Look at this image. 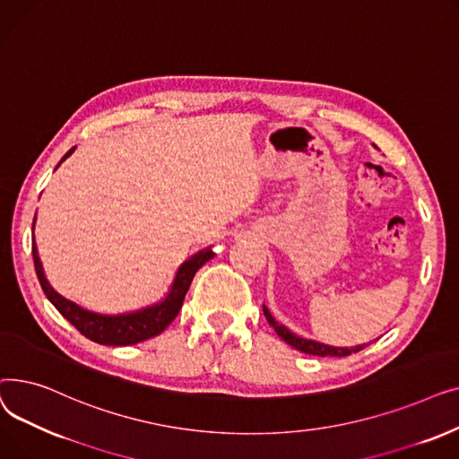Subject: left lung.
I'll return each mask as SVG.
<instances>
[{
    "label": "left lung",
    "mask_w": 459,
    "mask_h": 459,
    "mask_svg": "<svg viewBox=\"0 0 459 459\" xmlns=\"http://www.w3.org/2000/svg\"><path fill=\"white\" fill-rule=\"evenodd\" d=\"M374 147H376V144H374ZM264 315H266V320L270 322V325L275 329V333L281 336V339H282L286 344H290L292 348H296V350H299V351H303V353H307V355H318V357H327V355H329V357H346V355H350V353L360 351V350H363V348L367 346V344H359V346H355V348H336V346H329V344H324V342L303 339V336H299V334L292 333L288 327L281 325V324L272 316V312L268 310L266 305H264Z\"/></svg>",
    "instance_id": "left-lung-1"
}]
</instances>
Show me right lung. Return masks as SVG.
<instances>
[{"mask_svg": "<svg viewBox=\"0 0 459 459\" xmlns=\"http://www.w3.org/2000/svg\"><path fill=\"white\" fill-rule=\"evenodd\" d=\"M74 151H76V147H72L61 158L57 167ZM35 220H37V215H35ZM35 220H33V230H35ZM210 258H213V251H212V247H206L193 256H189L187 260H184L180 264V268L177 270V275H175L171 286H169L167 296L161 301L149 305V307H143L139 310L123 312V315H100V312L87 310V308L80 307L78 303L63 298L61 294H57L54 290L52 284L48 282V279L44 275V268H42V262H40L37 244H35V234H33L35 272H37L39 282L42 286L46 298L50 299V303L61 312L63 318H66L83 336H87L89 341H92L96 344H104V346H130V344L149 341V339H152V336L160 334L169 324L177 318L193 277H195L199 268H203Z\"/></svg>", "mask_w": 459, "mask_h": 459, "instance_id": "obj_1", "label": "right lung"}]
</instances>
